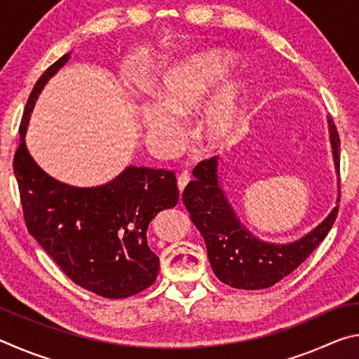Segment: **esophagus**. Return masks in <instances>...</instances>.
I'll list each match as a JSON object with an SVG mask.
<instances>
[{
    "mask_svg": "<svg viewBox=\"0 0 359 359\" xmlns=\"http://www.w3.org/2000/svg\"><path fill=\"white\" fill-rule=\"evenodd\" d=\"M188 182H190V172L182 171V174L177 177V187H179L180 191H184V188L187 187Z\"/></svg>",
    "mask_w": 359,
    "mask_h": 359,
    "instance_id": "34e87169",
    "label": "esophagus"
}]
</instances>
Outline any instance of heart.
Returning a JSON list of instances; mask_svg holds the SVG:
<instances>
[{
    "label": "heart",
    "mask_w": 359,
    "mask_h": 359,
    "mask_svg": "<svg viewBox=\"0 0 359 359\" xmlns=\"http://www.w3.org/2000/svg\"><path fill=\"white\" fill-rule=\"evenodd\" d=\"M233 65L229 53L212 50L172 66L163 77L158 100L145 101L139 109L149 141L166 151L177 147L184 136L177 117L196 112L228 77ZM247 117V96L242 83L224 85L205 107L199 123V141L209 150L226 147L245 131Z\"/></svg>",
    "instance_id": "obj_1"
}]
</instances>
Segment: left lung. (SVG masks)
<instances>
[{
  "label": "left lung",
  "mask_w": 359,
  "mask_h": 359,
  "mask_svg": "<svg viewBox=\"0 0 359 359\" xmlns=\"http://www.w3.org/2000/svg\"><path fill=\"white\" fill-rule=\"evenodd\" d=\"M327 131L334 166L339 174L340 139L332 118L327 117ZM194 180L182 194L194 226L203 234L209 263L218 280L241 290L269 288L291 274L307 259L336 222V205L323 222L304 238L288 244L264 242L239 222L233 205L218 179V158L201 161L193 169ZM337 196V203H339Z\"/></svg>",
  "instance_id": "8db88e82"
}]
</instances>
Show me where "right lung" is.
Masks as SVG:
<instances>
[{"label":"right lung","instance_id":"right-lung-1","mask_svg":"<svg viewBox=\"0 0 359 359\" xmlns=\"http://www.w3.org/2000/svg\"><path fill=\"white\" fill-rule=\"evenodd\" d=\"M47 68L29 93L14 155L23 217L29 234L79 287L109 299L137 294L156 280L160 259L147 244L158 212L179 201L172 171L126 166L98 187H72L38 166L27 149L28 121L42 88L68 63Z\"/></svg>","mask_w":359,"mask_h":359}]
</instances>
